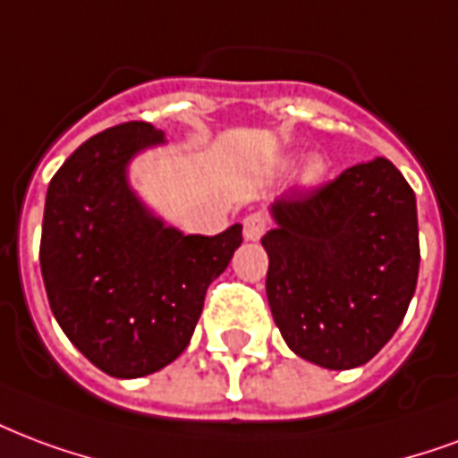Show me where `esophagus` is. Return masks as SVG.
Returning <instances> with one entry per match:
<instances>
[{
  "instance_id": "obj_1",
  "label": "esophagus",
  "mask_w": 458,
  "mask_h": 458,
  "mask_svg": "<svg viewBox=\"0 0 458 458\" xmlns=\"http://www.w3.org/2000/svg\"><path fill=\"white\" fill-rule=\"evenodd\" d=\"M269 225V220L264 218L262 213H250L242 220V230H245V238L247 240H259L264 235V230Z\"/></svg>"
}]
</instances>
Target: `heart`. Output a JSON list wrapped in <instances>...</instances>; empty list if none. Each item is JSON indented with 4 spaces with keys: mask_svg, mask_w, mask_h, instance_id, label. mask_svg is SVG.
<instances>
[{
    "mask_svg": "<svg viewBox=\"0 0 458 458\" xmlns=\"http://www.w3.org/2000/svg\"><path fill=\"white\" fill-rule=\"evenodd\" d=\"M325 172V162L318 160V157H310V160L303 165V169H301V177H303V182H318V179L323 177Z\"/></svg>",
    "mask_w": 458,
    "mask_h": 458,
    "instance_id": "obj_1",
    "label": "heart"
}]
</instances>
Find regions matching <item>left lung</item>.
<instances>
[{"label": "left lung", "mask_w": 458, "mask_h": 458, "mask_svg": "<svg viewBox=\"0 0 458 458\" xmlns=\"http://www.w3.org/2000/svg\"><path fill=\"white\" fill-rule=\"evenodd\" d=\"M267 298L281 337L325 369H354L398 330L418 286L415 191L393 162L344 169L272 203Z\"/></svg>", "instance_id": "1"}]
</instances>
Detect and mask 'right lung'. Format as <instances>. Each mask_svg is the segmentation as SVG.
I'll return each instance as SVG.
<instances>
[{
    "label": "right lung",
    "instance_id": "obj_1",
    "mask_svg": "<svg viewBox=\"0 0 458 458\" xmlns=\"http://www.w3.org/2000/svg\"><path fill=\"white\" fill-rule=\"evenodd\" d=\"M165 133L128 121L82 143L50 179L40 272L57 325L104 374L140 378L172 364L194 335L208 284L242 242L167 228L128 184V162Z\"/></svg>",
    "mask_w": 458,
    "mask_h": 458
}]
</instances>
